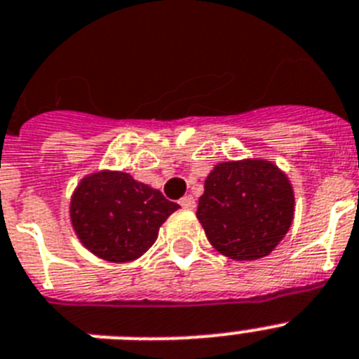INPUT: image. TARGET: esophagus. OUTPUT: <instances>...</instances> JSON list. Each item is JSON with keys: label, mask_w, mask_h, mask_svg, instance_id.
Listing matches in <instances>:
<instances>
[{"label": "esophagus", "mask_w": 359, "mask_h": 359, "mask_svg": "<svg viewBox=\"0 0 359 359\" xmlns=\"http://www.w3.org/2000/svg\"><path fill=\"white\" fill-rule=\"evenodd\" d=\"M180 205H182L183 209H187V210H194L196 209V200L192 198L191 194L183 196L182 200H180Z\"/></svg>", "instance_id": "obj_1"}]
</instances>
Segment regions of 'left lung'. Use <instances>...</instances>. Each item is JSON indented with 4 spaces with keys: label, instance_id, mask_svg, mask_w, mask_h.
Masks as SVG:
<instances>
[{
    "label": "left lung",
    "instance_id": "left-lung-1",
    "mask_svg": "<svg viewBox=\"0 0 359 359\" xmlns=\"http://www.w3.org/2000/svg\"><path fill=\"white\" fill-rule=\"evenodd\" d=\"M196 216L219 254L236 262L265 258L292 225V185L267 159L223 161L205 180Z\"/></svg>",
    "mask_w": 359,
    "mask_h": 359
}]
</instances>
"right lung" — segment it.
Masks as SVG:
<instances>
[{"mask_svg":"<svg viewBox=\"0 0 359 359\" xmlns=\"http://www.w3.org/2000/svg\"><path fill=\"white\" fill-rule=\"evenodd\" d=\"M180 205L158 189L119 170H97L78 183L70 198V223L94 256L134 262L154 245L159 226Z\"/></svg>","mask_w":359,"mask_h":359,"instance_id":"right-lung-1","label":"right lung"}]
</instances>
